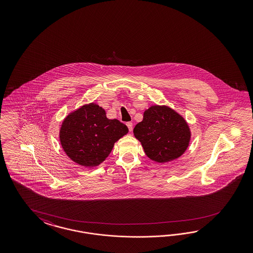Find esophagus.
Returning a JSON list of instances; mask_svg holds the SVG:
<instances>
[{"mask_svg":"<svg viewBox=\"0 0 253 253\" xmlns=\"http://www.w3.org/2000/svg\"><path fill=\"white\" fill-rule=\"evenodd\" d=\"M126 125H127V127L129 128V130L130 131H131L132 130V128H133V124H132V123H126Z\"/></svg>","mask_w":253,"mask_h":253,"instance_id":"34e87169","label":"esophagus"}]
</instances>
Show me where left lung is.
Instances as JSON below:
<instances>
[{
    "mask_svg": "<svg viewBox=\"0 0 253 253\" xmlns=\"http://www.w3.org/2000/svg\"><path fill=\"white\" fill-rule=\"evenodd\" d=\"M146 156L165 163L174 161L185 152L191 139L188 123L168 106H151L133 129Z\"/></svg>",
    "mask_w": 253,
    "mask_h": 253,
    "instance_id": "obj_1",
    "label": "left lung"
}]
</instances>
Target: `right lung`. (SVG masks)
Wrapping results in <instances>:
<instances>
[{
	"label": "right lung",
	"mask_w": 253,
	"mask_h": 253,
	"mask_svg": "<svg viewBox=\"0 0 253 253\" xmlns=\"http://www.w3.org/2000/svg\"><path fill=\"white\" fill-rule=\"evenodd\" d=\"M128 131L125 124L116 119H107L104 108L90 103L64 119L59 139L62 148L71 161L91 168L105 161L116 142Z\"/></svg>",
	"instance_id": "1"
}]
</instances>
